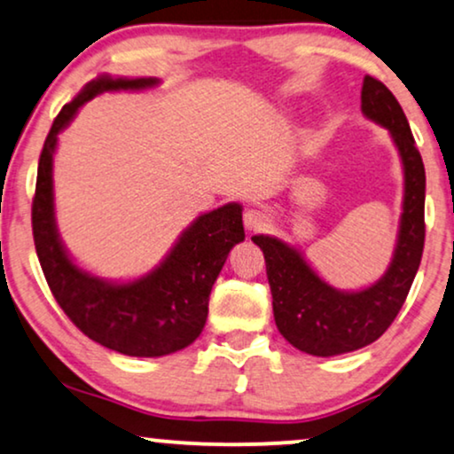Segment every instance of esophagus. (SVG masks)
<instances>
[{"label":"esophagus","mask_w":454,"mask_h":454,"mask_svg":"<svg viewBox=\"0 0 454 454\" xmlns=\"http://www.w3.org/2000/svg\"><path fill=\"white\" fill-rule=\"evenodd\" d=\"M270 226V215L260 207H251L245 211V228L251 232H260Z\"/></svg>","instance_id":"esophagus-1"}]
</instances>
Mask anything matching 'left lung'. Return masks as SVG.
Returning a JSON list of instances; mask_svg holds the SVG:
<instances>
[{
  "label": "left lung",
  "instance_id": "8db88e82",
  "mask_svg": "<svg viewBox=\"0 0 454 454\" xmlns=\"http://www.w3.org/2000/svg\"><path fill=\"white\" fill-rule=\"evenodd\" d=\"M363 113L392 134L404 165V205L398 245L387 272L363 291H337L294 247L274 237H251L263 251L274 320L291 346L312 356L354 352L380 340L398 317L421 263L426 243V168L411 125L394 94L366 74Z\"/></svg>",
  "mask_w": 454,
  "mask_h": 454
}]
</instances>
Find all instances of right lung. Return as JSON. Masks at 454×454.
<instances>
[{
    "mask_svg": "<svg viewBox=\"0 0 454 454\" xmlns=\"http://www.w3.org/2000/svg\"><path fill=\"white\" fill-rule=\"evenodd\" d=\"M157 83V79L102 74L62 106L43 142L31 207L35 251L59 306L90 340L140 358L177 352L200 335L209 312L211 286L232 247L245 239L243 209L239 203H228L199 215L151 274L123 285L106 283L74 266L60 243L54 220L51 160L59 134L85 102L102 91L145 90Z\"/></svg>",
    "mask_w": 454,
    "mask_h": 454,
    "instance_id": "add662e5",
    "label": "right lung"
}]
</instances>
